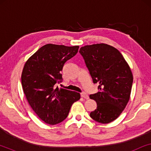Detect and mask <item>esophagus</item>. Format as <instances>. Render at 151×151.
<instances>
[{
    "label": "esophagus",
    "instance_id": "34e87169",
    "mask_svg": "<svg viewBox=\"0 0 151 151\" xmlns=\"http://www.w3.org/2000/svg\"><path fill=\"white\" fill-rule=\"evenodd\" d=\"M80 95H81L82 98L86 99V100H87V99H88V96L86 93L85 92H82L81 93H80Z\"/></svg>",
    "mask_w": 151,
    "mask_h": 151
}]
</instances>
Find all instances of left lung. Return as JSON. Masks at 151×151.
Instances as JSON below:
<instances>
[{
  "label": "left lung",
  "instance_id": "8db88e82",
  "mask_svg": "<svg viewBox=\"0 0 151 151\" xmlns=\"http://www.w3.org/2000/svg\"><path fill=\"white\" fill-rule=\"evenodd\" d=\"M93 83H99V92L89 96L97 103L90 113L95 121L110 123L119 117L130 98L133 77L122 53L110 45L96 44L80 48Z\"/></svg>",
  "mask_w": 151,
  "mask_h": 151
}]
</instances>
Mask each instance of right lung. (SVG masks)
Wrapping results in <instances>:
<instances>
[{
    "label": "right lung",
    "instance_id": "1",
    "mask_svg": "<svg viewBox=\"0 0 151 151\" xmlns=\"http://www.w3.org/2000/svg\"><path fill=\"white\" fill-rule=\"evenodd\" d=\"M78 46L53 44L40 47L26 62L21 76L24 93L37 115L45 123L57 124L67 118L80 94L55 87L63 81L60 71L68 60L78 53Z\"/></svg>",
    "mask_w": 151,
    "mask_h": 151
}]
</instances>
